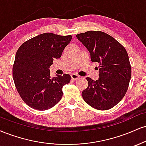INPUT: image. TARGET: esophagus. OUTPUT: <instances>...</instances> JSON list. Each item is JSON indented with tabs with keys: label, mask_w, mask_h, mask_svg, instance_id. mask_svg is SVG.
I'll return each instance as SVG.
<instances>
[{
	"label": "esophagus",
	"mask_w": 146,
	"mask_h": 146,
	"mask_svg": "<svg viewBox=\"0 0 146 146\" xmlns=\"http://www.w3.org/2000/svg\"><path fill=\"white\" fill-rule=\"evenodd\" d=\"M71 79L73 80H78V79L80 78V75H77V74H75V73H73V74H72L71 75Z\"/></svg>",
	"instance_id": "34e87169"
}]
</instances>
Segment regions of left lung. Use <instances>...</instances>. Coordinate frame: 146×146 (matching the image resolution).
Here are the masks:
<instances>
[{"mask_svg": "<svg viewBox=\"0 0 146 146\" xmlns=\"http://www.w3.org/2000/svg\"><path fill=\"white\" fill-rule=\"evenodd\" d=\"M90 54L92 62L99 64V78H86L82 92L86 103L99 110L113 108L125 96L131 78V66L126 49L113 37L101 31H90L76 35Z\"/></svg>", "mask_w": 146, "mask_h": 146, "instance_id": "8db88e82", "label": "left lung"}]
</instances>
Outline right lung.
<instances>
[{
  "label": "right lung",
  "mask_w": 146,
  "mask_h": 146,
  "mask_svg": "<svg viewBox=\"0 0 146 146\" xmlns=\"http://www.w3.org/2000/svg\"><path fill=\"white\" fill-rule=\"evenodd\" d=\"M71 35L46 33L22 43L15 54L13 78L23 101L34 110L53 108L62 96V87L68 84V74L52 78L50 67L54 59L60 58L71 41Z\"/></svg>",
  "instance_id": "add662e5"
}]
</instances>
